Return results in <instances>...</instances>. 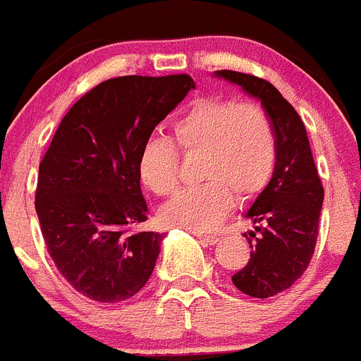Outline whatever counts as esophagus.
I'll return each instance as SVG.
<instances>
[{
    "instance_id": "obj_1",
    "label": "esophagus",
    "mask_w": 361,
    "mask_h": 361,
    "mask_svg": "<svg viewBox=\"0 0 361 361\" xmlns=\"http://www.w3.org/2000/svg\"><path fill=\"white\" fill-rule=\"evenodd\" d=\"M196 237L200 238L201 242H204V244H207V245H215V244H219V238L214 237V235H200V233H197Z\"/></svg>"
}]
</instances>
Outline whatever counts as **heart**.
<instances>
[{
	"instance_id": "b5f03b06",
	"label": "heart",
	"mask_w": 361,
	"mask_h": 361,
	"mask_svg": "<svg viewBox=\"0 0 361 361\" xmlns=\"http://www.w3.org/2000/svg\"><path fill=\"white\" fill-rule=\"evenodd\" d=\"M181 153H203L197 187L185 188L165 204V226L204 233L217 226L238 201L258 196L276 165V135L267 114L257 104L204 97L173 123ZM140 181L157 196L178 187V153L165 137H149L137 160Z\"/></svg>"
}]
</instances>
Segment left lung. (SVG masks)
Instances as JSON below:
<instances>
[{"label":"left lung","mask_w":361,"mask_h":361,"mask_svg":"<svg viewBox=\"0 0 361 361\" xmlns=\"http://www.w3.org/2000/svg\"><path fill=\"white\" fill-rule=\"evenodd\" d=\"M214 76L260 101L276 135L274 173L245 212L255 224L249 238L244 233L251 244V258L231 276L242 294L267 299L290 288L308 267L317 242L324 188L305 124L279 90L237 71H215Z\"/></svg>","instance_id":"left-lung-1"}]
</instances>
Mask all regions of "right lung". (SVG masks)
Segmentation results:
<instances>
[{
    "label": "right lung",
    "instance_id": "1",
    "mask_svg": "<svg viewBox=\"0 0 361 361\" xmlns=\"http://www.w3.org/2000/svg\"><path fill=\"white\" fill-rule=\"evenodd\" d=\"M192 89L188 74L106 80L71 106L40 161L35 210L46 247L92 301H126L153 272L164 233L131 231L147 221L137 160Z\"/></svg>",
    "mask_w": 361,
    "mask_h": 361
}]
</instances>
